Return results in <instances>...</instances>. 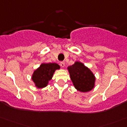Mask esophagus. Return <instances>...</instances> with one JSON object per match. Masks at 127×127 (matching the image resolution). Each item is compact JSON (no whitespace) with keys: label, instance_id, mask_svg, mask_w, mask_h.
<instances>
[{"label":"esophagus","instance_id":"34e87169","mask_svg":"<svg viewBox=\"0 0 127 127\" xmlns=\"http://www.w3.org/2000/svg\"><path fill=\"white\" fill-rule=\"evenodd\" d=\"M60 64V66H61L62 67H65V62H61Z\"/></svg>","mask_w":127,"mask_h":127}]
</instances>
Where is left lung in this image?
I'll return each mask as SVG.
<instances>
[{
  "instance_id": "obj_1",
  "label": "left lung",
  "mask_w": 127,
  "mask_h": 127,
  "mask_svg": "<svg viewBox=\"0 0 127 127\" xmlns=\"http://www.w3.org/2000/svg\"><path fill=\"white\" fill-rule=\"evenodd\" d=\"M68 69L73 85L77 90L86 92L94 88L95 77L82 63L76 62Z\"/></svg>"
}]
</instances>
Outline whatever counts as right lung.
I'll use <instances>...</instances> for the list:
<instances>
[{"label":"right lung","instance_id":"add662e5","mask_svg":"<svg viewBox=\"0 0 127 127\" xmlns=\"http://www.w3.org/2000/svg\"><path fill=\"white\" fill-rule=\"evenodd\" d=\"M59 68L60 66L55 63L42 64L32 75V80L36 87L43 88L47 86L49 81L52 79L54 72Z\"/></svg>","mask_w":127,"mask_h":127}]
</instances>
